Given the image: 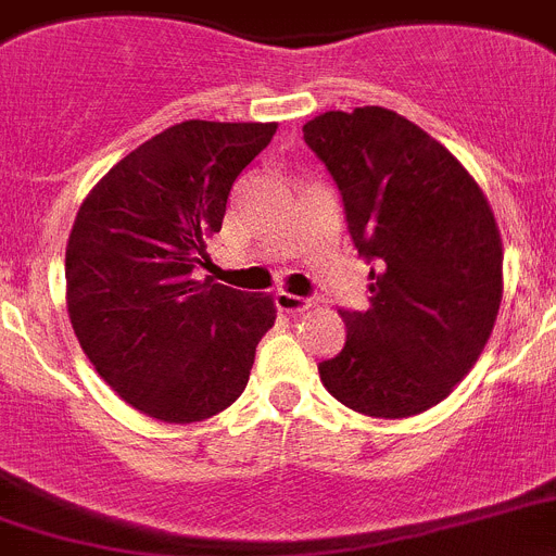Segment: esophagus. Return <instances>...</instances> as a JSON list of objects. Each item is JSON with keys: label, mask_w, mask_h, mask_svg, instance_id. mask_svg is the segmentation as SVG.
<instances>
[{"label": "esophagus", "mask_w": 556, "mask_h": 556, "mask_svg": "<svg viewBox=\"0 0 556 556\" xmlns=\"http://www.w3.org/2000/svg\"><path fill=\"white\" fill-rule=\"evenodd\" d=\"M275 306L287 315H298V312H306L312 306L309 298L289 295V292H275Z\"/></svg>", "instance_id": "esophagus-1"}]
</instances>
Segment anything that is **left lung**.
Wrapping results in <instances>:
<instances>
[{
    "instance_id": "1",
    "label": "left lung",
    "mask_w": 556,
    "mask_h": 556,
    "mask_svg": "<svg viewBox=\"0 0 556 556\" xmlns=\"http://www.w3.org/2000/svg\"><path fill=\"white\" fill-rule=\"evenodd\" d=\"M303 140L329 168L351 241L371 264L368 309H340L349 334L317 365L320 379L357 414H421L467 377L495 326V213L467 168L391 109L326 112L303 126Z\"/></svg>"
}]
</instances>
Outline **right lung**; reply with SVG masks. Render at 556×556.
Returning a JSON list of instances; mask_svg holds the SVG:
<instances>
[{
    "mask_svg": "<svg viewBox=\"0 0 556 556\" xmlns=\"http://www.w3.org/2000/svg\"><path fill=\"white\" fill-rule=\"evenodd\" d=\"M275 123L185 121L126 154L84 199L66 241V312L80 349L140 414L188 425L247 388L275 324L269 295L197 281L241 170Z\"/></svg>",
    "mask_w": 556,
    "mask_h": 556,
    "instance_id": "right-lung-1",
    "label": "right lung"
}]
</instances>
